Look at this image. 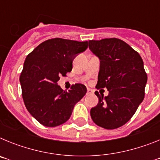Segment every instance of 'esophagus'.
Returning <instances> with one entry per match:
<instances>
[{"label": "esophagus", "instance_id": "34e87169", "mask_svg": "<svg viewBox=\"0 0 160 160\" xmlns=\"http://www.w3.org/2000/svg\"><path fill=\"white\" fill-rule=\"evenodd\" d=\"M87 94H94V91H93L91 89L87 88Z\"/></svg>", "mask_w": 160, "mask_h": 160}]
</instances>
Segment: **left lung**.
<instances>
[{"label": "left lung", "instance_id": "1", "mask_svg": "<svg viewBox=\"0 0 160 160\" xmlns=\"http://www.w3.org/2000/svg\"><path fill=\"white\" fill-rule=\"evenodd\" d=\"M89 49L100 61L96 88H107L108 95L95 94L98 103L90 110L96 125L116 129L128 122L144 98L148 76L140 55L118 38L89 41Z\"/></svg>", "mask_w": 160, "mask_h": 160}]
</instances>
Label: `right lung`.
Here are the masks:
<instances>
[{"instance_id": "obj_1", "label": "right lung", "mask_w": 160, "mask_h": 160, "mask_svg": "<svg viewBox=\"0 0 160 160\" xmlns=\"http://www.w3.org/2000/svg\"><path fill=\"white\" fill-rule=\"evenodd\" d=\"M88 47L87 42L53 38L37 46L25 60L20 83L26 109L37 121L48 128L63 124L87 93L82 84L69 91L58 85L60 77L72 70L74 58Z\"/></svg>"}]
</instances>
